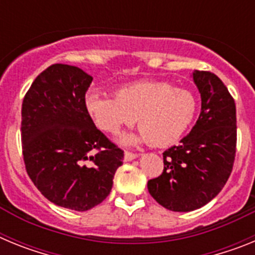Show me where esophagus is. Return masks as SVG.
Instances as JSON below:
<instances>
[{
	"mask_svg": "<svg viewBox=\"0 0 255 255\" xmlns=\"http://www.w3.org/2000/svg\"><path fill=\"white\" fill-rule=\"evenodd\" d=\"M138 153H131V152H125V154H124V159H125L126 162L129 161H132V159H135L136 157H138Z\"/></svg>",
	"mask_w": 255,
	"mask_h": 255,
	"instance_id": "obj_1",
	"label": "esophagus"
}]
</instances>
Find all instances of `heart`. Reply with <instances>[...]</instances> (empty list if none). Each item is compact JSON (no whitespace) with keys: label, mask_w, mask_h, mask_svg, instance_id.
<instances>
[{"label":"heart","mask_w":255,"mask_h":255,"mask_svg":"<svg viewBox=\"0 0 255 255\" xmlns=\"http://www.w3.org/2000/svg\"><path fill=\"white\" fill-rule=\"evenodd\" d=\"M85 110L103 131L117 132L136 121L139 136L124 135L120 141L134 144L149 140L153 145L176 143L194 123L198 105L194 94L167 83L138 82L120 88L116 98L88 93Z\"/></svg>","instance_id":"obj_1"}]
</instances>
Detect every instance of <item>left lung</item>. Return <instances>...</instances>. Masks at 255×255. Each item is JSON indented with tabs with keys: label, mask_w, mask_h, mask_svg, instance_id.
<instances>
[{
	"label": "left lung",
	"mask_w": 255,
	"mask_h": 255,
	"mask_svg": "<svg viewBox=\"0 0 255 255\" xmlns=\"http://www.w3.org/2000/svg\"><path fill=\"white\" fill-rule=\"evenodd\" d=\"M193 80L202 98L199 117L179 145L163 152V172L148 181L155 202L173 212L194 211L211 202L235 161V101L213 73L195 70Z\"/></svg>",
	"instance_id": "obj_1"
}]
</instances>
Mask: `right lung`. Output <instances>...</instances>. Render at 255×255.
Segmentation results:
<instances>
[{"label":"right lung","mask_w":255,"mask_h":255,"mask_svg":"<svg viewBox=\"0 0 255 255\" xmlns=\"http://www.w3.org/2000/svg\"><path fill=\"white\" fill-rule=\"evenodd\" d=\"M91 75L55 64L39 74L21 107L26 172L56 206L84 212L102 203L114 185L124 150L98 130L85 110Z\"/></svg>","instance_id":"obj_1"}]
</instances>
